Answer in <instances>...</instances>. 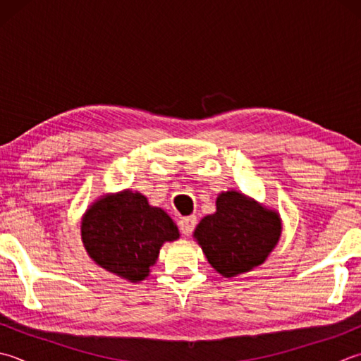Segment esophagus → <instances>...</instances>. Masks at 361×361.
<instances>
[{
    "mask_svg": "<svg viewBox=\"0 0 361 361\" xmlns=\"http://www.w3.org/2000/svg\"><path fill=\"white\" fill-rule=\"evenodd\" d=\"M195 224H197V217L195 216H188V217H181V221L178 222L180 225V230L185 236H189L190 233L194 231L195 228Z\"/></svg>",
    "mask_w": 361,
    "mask_h": 361,
    "instance_id": "34e87169",
    "label": "esophagus"
}]
</instances>
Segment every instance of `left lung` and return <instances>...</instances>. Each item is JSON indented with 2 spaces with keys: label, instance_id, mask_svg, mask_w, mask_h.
<instances>
[{
  "label": "left lung",
  "instance_id": "left-lung-1",
  "mask_svg": "<svg viewBox=\"0 0 361 361\" xmlns=\"http://www.w3.org/2000/svg\"><path fill=\"white\" fill-rule=\"evenodd\" d=\"M216 207V213L203 217L194 233L208 263L224 277L259 266L280 238L279 214L236 190L222 192Z\"/></svg>",
  "mask_w": 361,
  "mask_h": 361
}]
</instances>
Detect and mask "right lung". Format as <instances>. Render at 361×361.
I'll use <instances>...</instances> for the list:
<instances>
[{"instance_id":"right-lung-1","label":"right lung","mask_w":361,"mask_h":361,"mask_svg":"<svg viewBox=\"0 0 361 361\" xmlns=\"http://www.w3.org/2000/svg\"><path fill=\"white\" fill-rule=\"evenodd\" d=\"M81 236L90 258L103 269L140 281L157 263L161 245L180 233L142 194L123 190L92 204L81 222Z\"/></svg>"}]
</instances>
